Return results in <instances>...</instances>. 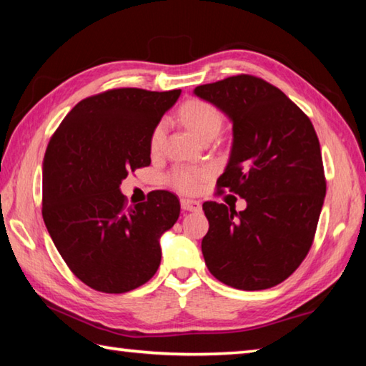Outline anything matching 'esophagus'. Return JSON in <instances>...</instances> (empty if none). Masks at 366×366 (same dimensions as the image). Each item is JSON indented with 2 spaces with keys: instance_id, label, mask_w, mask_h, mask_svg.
<instances>
[{
  "instance_id": "34e87169",
  "label": "esophagus",
  "mask_w": 366,
  "mask_h": 366,
  "mask_svg": "<svg viewBox=\"0 0 366 366\" xmlns=\"http://www.w3.org/2000/svg\"><path fill=\"white\" fill-rule=\"evenodd\" d=\"M181 207H182V209H185V212H200L202 209L200 202L189 200V198H182Z\"/></svg>"
}]
</instances>
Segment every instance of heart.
<instances>
[{
	"label": "heart",
	"instance_id": "heart-1",
	"mask_svg": "<svg viewBox=\"0 0 366 366\" xmlns=\"http://www.w3.org/2000/svg\"><path fill=\"white\" fill-rule=\"evenodd\" d=\"M179 114H181V121L189 127V131L194 134L198 140H203L208 137V135H216L222 126V114L219 113V109L213 107L212 103L203 100L185 102ZM164 132L166 124L158 122L157 126H154L150 137V148L153 153L159 152L161 147H163ZM205 169L184 168V166H179V168H174L169 172L168 182L176 190L182 192V194H194V192H197V189L200 187V182L205 179Z\"/></svg>",
	"mask_w": 366,
	"mask_h": 366
}]
</instances>
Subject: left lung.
I'll return each mask as SVG.
<instances>
[{
	"label": "left lung",
	"mask_w": 366,
	"mask_h": 366,
	"mask_svg": "<svg viewBox=\"0 0 366 366\" xmlns=\"http://www.w3.org/2000/svg\"><path fill=\"white\" fill-rule=\"evenodd\" d=\"M194 94L232 122L218 187L247 202L239 213L224 203H203L209 222L202 240L205 263L226 286H277L307 257L326 195L313 124L277 86L249 74L200 85Z\"/></svg>",
	"instance_id": "8db88e82"
}]
</instances>
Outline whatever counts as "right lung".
<instances>
[{"mask_svg": "<svg viewBox=\"0 0 366 366\" xmlns=\"http://www.w3.org/2000/svg\"><path fill=\"white\" fill-rule=\"evenodd\" d=\"M181 90L114 89L74 107L43 158V221L69 269L86 286L122 294L150 281L159 239L181 213L177 197L154 190L126 207L121 182L152 163L150 137Z\"/></svg>", "mask_w": 366, "mask_h": 366, "instance_id": "right-lung-1", "label": "right lung"}]
</instances>
